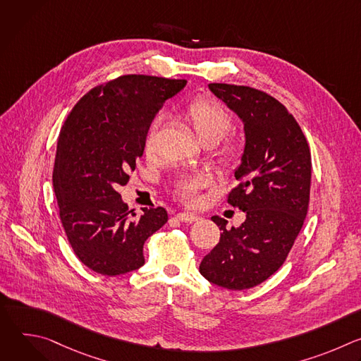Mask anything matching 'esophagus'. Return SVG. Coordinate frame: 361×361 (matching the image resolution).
Segmentation results:
<instances>
[{"mask_svg": "<svg viewBox=\"0 0 361 361\" xmlns=\"http://www.w3.org/2000/svg\"><path fill=\"white\" fill-rule=\"evenodd\" d=\"M176 219H177L178 221H183V223H195V221L200 220L198 216H195V214H188V213H178V214H176Z\"/></svg>", "mask_w": 361, "mask_h": 361, "instance_id": "34e87169", "label": "esophagus"}]
</instances>
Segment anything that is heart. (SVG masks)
Returning <instances> with one entry per match:
<instances>
[{
  "mask_svg": "<svg viewBox=\"0 0 361 361\" xmlns=\"http://www.w3.org/2000/svg\"><path fill=\"white\" fill-rule=\"evenodd\" d=\"M183 114L185 120L194 127L197 137L204 144H209V145H213L216 142L221 144L220 154L224 160L230 161L237 157L238 154L237 141L233 138H223L231 127V117L220 101L207 95H200L188 102V104L184 107ZM159 123H160L159 118L154 120L144 137L142 149L145 156L148 157L154 152V137H156V130L159 127ZM207 184H209L207 177L197 176V177L181 181L177 185L176 192L181 200L187 202H192L197 197L198 190Z\"/></svg>",
  "mask_w": 361,
  "mask_h": 361,
  "instance_id": "heart-1",
  "label": "heart"
}]
</instances>
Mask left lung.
I'll use <instances>...</instances> for the list:
<instances>
[{
    "mask_svg": "<svg viewBox=\"0 0 361 361\" xmlns=\"http://www.w3.org/2000/svg\"><path fill=\"white\" fill-rule=\"evenodd\" d=\"M209 87L244 124L245 147L234 174L240 184L227 202L245 213V221L227 230L224 219L212 217L223 234L200 273L220 287L245 290L283 266L304 224L312 154L293 114L270 94L224 82Z\"/></svg>",
    "mask_w": 361,
    "mask_h": 361,
    "instance_id": "obj_1",
    "label": "left lung"
}]
</instances>
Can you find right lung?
I'll return each instance as SVG.
<instances>
[{
  "label": "right lung",
  "instance_id": "obj_1",
  "mask_svg": "<svg viewBox=\"0 0 361 361\" xmlns=\"http://www.w3.org/2000/svg\"><path fill=\"white\" fill-rule=\"evenodd\" d=\"M185 84L121 75L91 88L63 124L53 171L60 220L78 260L98 274L140 269L145 240L169 220L163 207L135 216L117 188L135 171L151 121Z\"/></svg>",
  "mask_w": 361,
  "mask_h": 361
}]
</instances>
